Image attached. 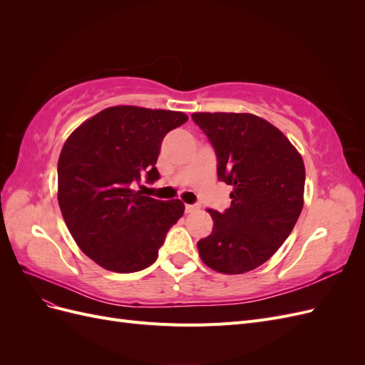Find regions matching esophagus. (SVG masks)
<instances>
[{"mask_svg": "<svg viewBox=\"0 0 365 365\" xmlns=\"http://www.w3.org/2000/svg\"><path fill=\"white\" fill-rule=\"evenodd\" d=\"M200 204H185V213H193L196 210H200Z\"/></svg>", "mask_w": 365, "mask_h": 365, "instance_id": "esophagus-1", "label": "esophagus"}]
</instances>
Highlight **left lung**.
I'll list each match as a JSON object with an SVG mask.
<instances>
[{"instance_id": "8db88e82", "label": "left lung", "mask_w": 365, "mask_h": 365, "mask_svg": "<svg viewBox=\"0 0 365 365\" xmlns=\"http://www.w3.org/2000/svg\"><path fill=\"white\" fill-rule=\"evenodd\" d=\"M217 157V180L233 185L224 213L208 208L212 235L197 242L208 268L244 274L260 267L291 235L303 208L304 164L291 141L252 114L195 113Z\"/></svg>"}]
</instances>
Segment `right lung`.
<instances>
[{"label": "right lung", "instance_id": "obj_1", "mask_svg": "<svg viewBox=\"0 0 365 365\" xmlns=\"http://www.w3.org/2000/svg\"><path fill=\"white\" fill-rule=\"evenodd\" d=\"M189 120L184 113L113 106L77 128L58 163V201L79 248L102 268L137 272L157 260L165 235L184 213L180 200L134 190L155 182L161 141Z\"/></svg>", "mask_w": 365, "mask_h": 365}]
</instances>
